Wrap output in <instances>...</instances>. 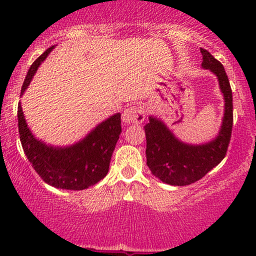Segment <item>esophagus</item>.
<instances>
[{
	"label": "esophagus",
	"mask_w": 256,
	"mask_h": 256,
	"mask_svg": "<svg viewBox=\"0 0 256 256\" xmlns=\"http://www.w3.org/2000/svg\"><path fill=\"white\" fill-rule=\"evenodd\" d=\"M146 110L143 106H131L122 112V119L125 124H142L144 122Z\"/></svg>",
	"instance_id": "esophagus-1"
}]
</instances>
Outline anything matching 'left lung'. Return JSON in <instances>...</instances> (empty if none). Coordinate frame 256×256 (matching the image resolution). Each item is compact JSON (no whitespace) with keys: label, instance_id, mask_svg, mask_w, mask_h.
Segmentation results:
<instances>
[{"label":"left lung","instance_id":"left-lung-1","mask_svg":"<svg viewBox=\"0 0 256 256\" xmlns=\"http://www.w3.org/2000/svg\"><path fill=\"white\" fill-rule=\"evenodd\" d=\"M202 66L218 77L220 89L224 94L225 113L218 137L202 146H189L178 140L160 120L149 118L144 126L146 137V165L152 174L161 182L184 186L204 177L213 167L225 158L230 144L234 125L232 90L222 62L210 52L201 48Z\"/></svg>","mask_w":256,"mask_h":256}]
</instances>
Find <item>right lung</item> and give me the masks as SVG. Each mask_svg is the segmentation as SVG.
<instances>
[{
  "mask_svg": "<svg viewBox=\"0 0 256 256\" xmlns=\"http://www.w3.org/2000/svg\"><path fill=\"white\" fill-rule=\"evenodd\" d=\"M52 46L31 64L22 88V95L30 84L40 62ZM20 140L28 161L46 184L66 190H83L107 174L112 154L122 132L120 113L101 122L83 140L67 148H54L36 140L26 125L22 106H18Z\"/></svg>",
  "mask_w": 256,
  "mask_h": 256,
  "instance_id": "add662e5",
  "label": "right lung"
}]
</instances>
